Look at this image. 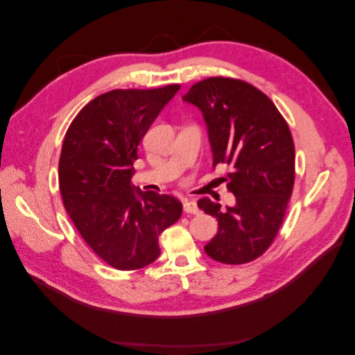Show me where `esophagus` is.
Returning a JSON list of instances; mask_svg holds the SVG:
<instances>
[{
  "instance_id": "1",
  "label": "esophagus",
  "mask_w": 355,
  "mask_h": 355,
  "mask_svg": "<svg viewBox=\"0 0 355 355\" xmlns=\"http://www.w3.org/2000/svg\"><path fill=\"white\" fill-rule=\"evenodd\" d=\"M184 211L191 213V214H198L200 207L197 206V202L194 200H185L184 201Z\"/></svg>"
}]
</instances>
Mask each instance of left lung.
I'll return each mask as SVG.
<instances>
[{
  "mask_svg": "<svg viewBox=\"0 0 355 355\" xmlns=\"http://www.w3.org/2000/svg\"><path fill=\"white\" fill-rule=\"evenodd\" d=\"M182 99L201 111L213 166H230L223 180L235 196L234 206L225 209L210 198L198 200V207L218 219V234L204 250L222 263L252 262L274 241L292 197L295 145L290 128L272 101L241 80H202Z\"/></svg>",
  "mask_w": 355,
  "mask_h": 355,
  "instance_id": "left-lung-1",
  "label": "left lung"
}]
</instances>
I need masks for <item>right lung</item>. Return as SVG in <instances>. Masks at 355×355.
I'll return each instance as SVG.
<instances>
[{
	"mask_svg": "<svg viewBox=\"0 0 355 355\" xmlns=\"http://www.w3.org/2000/svg\"><path fill=\"white\" fill-rule=\"evenodd\" d=\"M179 84L112 90L73 118L59 159V188L69 218L101 259L133 271L159 256L158 235L182 214L171 196L132 185L137 146Z\"/></svg>",
	"mask_w": 355,
	"mask_h": 355,
	"instance_id": "1",
	"label": "right lung"
}]
</instances>
